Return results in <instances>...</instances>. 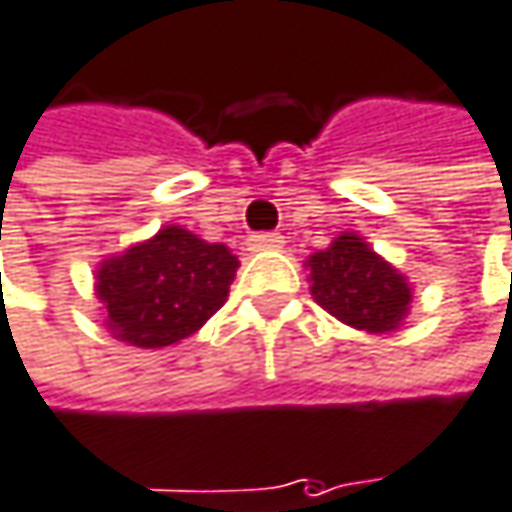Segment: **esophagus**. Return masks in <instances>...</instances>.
<instances>
[{
    "mask_svg": "<svg viewBox=\"0 0 512 512\" xmlns=\"http://www.w3.org/2000/svg\"><path fill=\"white\" fill-rule=\"evenodd\" d=\"M281 246H284V237L272 234V231H263V234H252L249 237V249L252 252H272V249H281Z\"/></svg>",
    "mask_w": 512,
    "mask_h": 512,
    "instance_id": "esophagus-1",
    "label": "esophagus"
}]
</instances>
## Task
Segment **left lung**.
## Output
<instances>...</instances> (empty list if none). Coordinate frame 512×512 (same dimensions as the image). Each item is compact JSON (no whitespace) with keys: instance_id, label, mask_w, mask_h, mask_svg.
<instances>
[{"instance_id":"left-lung-1","label":"left lung","mask_w":512,"mask_h":512,"mask_svg":"<svg viewBox=\"0 0 512 512\" xmlns=\"http://www.w3.org/2000/svg\"><path fill=\"white\" fill-rule=\"evenodd\" d=\"M310 293L331 316L357 331L387 334L395 331L410 307V284L363 237L340 234L325 252L307 260Z\"/></svg>"}]
</instances>
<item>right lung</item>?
Returning <instances> with one entry per match:
<instances>
[{"instance_id":"obj_1","label":"right lung","mask_w":512,"mask_h":512,"mask_svg":"<svg viewBox=\"0 0 512 512\" xmlns=\"http://www.w3.org/2000/svg\"><path fill=\"white\" fill-rule=\"evenodd\" d=\"M237 266L228 246L166 225L152 240L102 260L96 296L117 340L163 349L196 334L225 304Z\"/></svg>"}]
</instances>
